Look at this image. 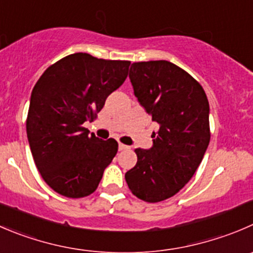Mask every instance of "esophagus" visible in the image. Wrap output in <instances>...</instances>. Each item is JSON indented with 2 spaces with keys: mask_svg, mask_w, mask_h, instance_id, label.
I'll return each instance as SVG.
<instances>
[{
  "mask_svg": "<svg viewBox=\"0 0 253 253\" xmlns=\"http://www.w3.org/2000/svg\"><path fill=\"white\" fill-rule=\"evenodd\" d=\"M129 147L126 146V144L124 143H119V151H125V149H128Z\"/></svg>",
  "mask_w": 253,
  "mask_h": 253,
  "instance_id": "34e87169",
  "label": "esophagus"
}]
</instances>
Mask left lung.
<instances>
[{"label":"left lung","instance_id":"obj_1","mask_svg":"<svg viewBox=\"0 0 253 253\" xmlns=\"http://www.w3.org/2000/svg\"><path fill=\"white\" fill-rule=\"evenodd\" d=\"M129 80L159 128L151 149H134L137 163L125 179L138 199L158 203L175 195L202 163L210 142L209 101L202 85L170 61L133 63Z\"/></svg>","mask_w":253,"mask_h":253}]
</instances>
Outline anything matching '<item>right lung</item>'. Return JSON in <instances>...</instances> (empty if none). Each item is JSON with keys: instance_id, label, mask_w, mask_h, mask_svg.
<instances>
[{"instance_id": "1", "label": "right lung", "mask_w": 253, "mask_h": 253, "mask_svg": "<svg viewBox=\"0 0 253 253\" xmlns=\"http://www.w3.org/2000/svg\"><path fill=\"white\" fill-rule=\"evenodd\" d=\"M129 64L70 54L50 65L34 85L27 137L42 178L58 194L75 199L94 193L116 156L114 138L102 141L83 124L96 119L107 96L126 80Z\"/></svg>"}]
</instances>
